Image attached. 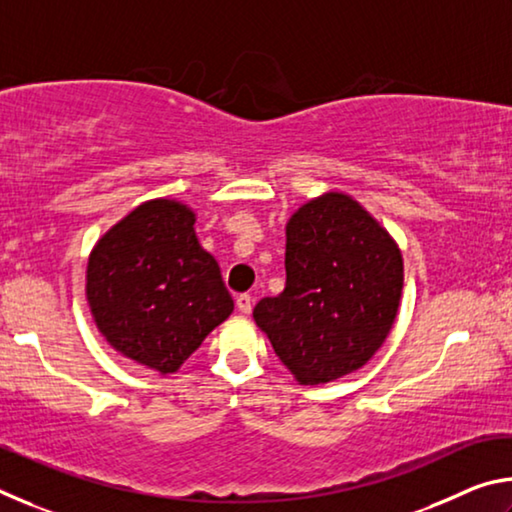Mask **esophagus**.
I'll use <instances>...</instances> for the list:
<instances>
[{
	"label": "esophagus",
	"instance_id": "34e87169",
	"mask_svg": "<svg viewBox=\"0 0 512 512\" xmlns=\"http://www.w3.org/2000/svg\"><path fill=\"white\" fill-rule=\"evenodd\" d=\"M237 309L241 311V314H250V309H253V296H250V293H239Z\"/></svg>",
	"mask_w": 512,
	"mask_h": 512
}]
</instances>
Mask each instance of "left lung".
I'll return each instance as SVG.
<instances>
[{
  "mask_svg": "<svg viewBox=\"0 0 512 512\" xmlns=\"http://www.w3.org/2000/svg\"><path fill=\"white\" fill-rule=\"evenodd\" d=\"M287 284L253 318L296 381L318 386L359 370L391 334L402 298L400 246L366 207L327 192L287 223Z\"/></svg>",
  "mask_w": 512,
  "mask_h": 512,
  "instance_id": "8db88e82",
  "label": "left lung"
}]
</instances>
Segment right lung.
Instances as JSON below:
<instances>
[{
  "mask_svg": "<svg viewBox=\"0 0 512 512\" xmlns=\"http://www.w3.org/2000/svg\"><path fill=\"white\" fill-rule=\"evenodd\" d=\"M194 223L192 207L153 198L112 225L88 259L85 296L99 332L160 375L183 366L235 309Z\"/></svg>",
  "mask_w": 512,
  "mask_h": 512,
  "instance_id": "obj_1",
  "label": "right lung"
}]
</instances>
